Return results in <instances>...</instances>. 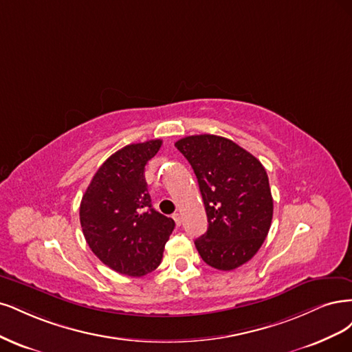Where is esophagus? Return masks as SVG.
Here are the masks:
<instances>
[{
    "instance_id": "34e87169",
    "label": "esophagus",
    "mask_w": 352,
    "mask_h": 352,
    "mask_svg": "<svg viewBox=\"0 0 352 352\" xmlns=\"http://www.w3.org/2000/svg\"><path fill=\"white\" fill-rule=\"evenodd\" d=\"M173 218H174V221H175V223H177V225H181V213H178V212H177V213H174V214H173Z\"/></svg>"
}]
</instances>
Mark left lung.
<instances>
[{
  "label": "left lung",
  "mask_w": 352,
  "mask_h": 352,
  "mask_svg": "<svg viewBox=\"0 0 352 352\" xmlns=\"http://www.w3.org/2000/svg\"><path fill=\"white\" fill-rule=\"evenodd\" d=\"M175 147L196 174L208 214V231L195 241L200 257L219 270L240 267L262 247L274 217L265 166L221 135H187Z\"/></svg>",
  "instance_id": "8db88e82"
}]
</instances>
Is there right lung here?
<instances>
[{
	"mask_svg": "<svg viewBox=\"0 0 352 352\" xmlns=\"http://www.w3.org/2000/svg\"><path fill=\"white\" fill-rule=\"evenodd\" d=\"M162 140L122 147L100 165L80 203L86 243L112 270L140 278L161 265L175 222L152 208L144 179L147 161Z\"/></svg>",
	"mask_w": 352,
	"mask_h": 352,
	"instance_id": "right-lung-1",
	"label": "right lung"
}]
</instances>
